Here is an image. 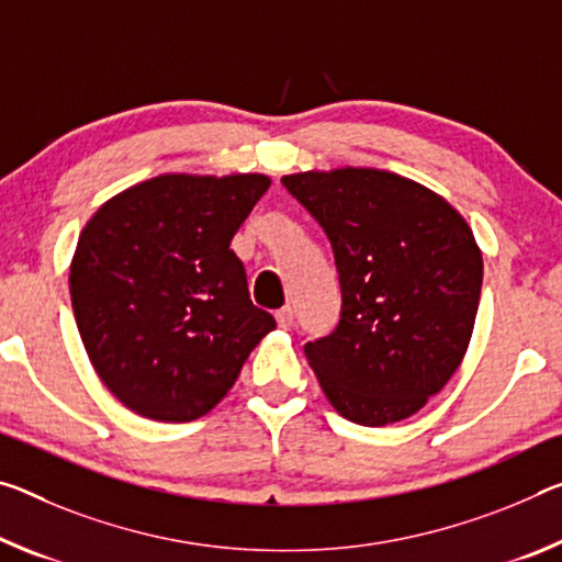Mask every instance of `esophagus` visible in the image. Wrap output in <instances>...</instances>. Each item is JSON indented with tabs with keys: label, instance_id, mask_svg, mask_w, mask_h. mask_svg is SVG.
<instances>
[{
	"label": "esophagus",
	"instance_id": "1",
	"mask_svg": "<svg viewBox=\"0 0 562 562\" xmlns=\"http://www.w3.org/2000/svg\"><path fill=\"white\" fill-rule=\"evenodd\" d=\"M278 325L282 327V329H290V325H292V307H282V310H278Z\"/></svg>",
	"mask_w": 562,
	"mask_h": 562
}]
</instances>
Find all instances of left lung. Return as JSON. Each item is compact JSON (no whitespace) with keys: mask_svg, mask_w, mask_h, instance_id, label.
<instances>
[{"mask_svg":"<svg viewBox=\"0 0 562 562\" xmlns=\"http://www.w3.org/2000/svg\"><path fill=\"white\" fill-rule=\"evenodd\" d=\"M282 184L323 225L340 272V323L305 345L319 387L345 420H405L448 385L473 337V229L430 187L387 169H307Z\"/></svg>","mask_w":562,"mask_h":562,"instance_id":"1","label":"left lung"}]
</instances>
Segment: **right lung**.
<instances>
[{
	"label": "right lung",
	"instance_id": "1",
	"mask_svg": "<svg viewBox=\"0 0 562 562\" xmlns=\"http://www.w3.org/2000/svg\"><path fill=\"white\" fill-rule=\"evenodd\" d=\"M270 184L260 172L157 175L106 200L79 233L69 265L79 337L132 413L207 415L274 329L229 249Z\"/></svg>",
	"mask_w": 562,
	"mask_h": 562
}]
</instances>
